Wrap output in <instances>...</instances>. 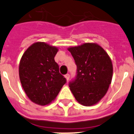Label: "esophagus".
Instances as JSON below:
<instances>
[{"instance_id": "1", "label": "esophagus", "mask_w": 134, "mask_h": 134, "mask_svg": "<svg viewBox=\"0 0 134 134\" xmlns=\"http://www.w3.org/2000/svg\"><path fill=\"white\" fill-rule=\"evenodd\" d=\"M65 78H66V80H67V81H68L69 80V77H70V76H69V74H67L65 75Z\"/></svg>"}]
</instances>
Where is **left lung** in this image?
<instances>
[{
    "mask_svg": "<svg viewBox=\"0 0 134 134\" xmlns=\"http://www.w3.org/2000/svg\"><path fill=\"white\" fill-rule=\"evenodd\" d=\"M67 50L77 65L76 80L69 83L71 91L81 105H95L105 96L112 82L113 66L110 57L95 43H84Z\"/></svg>",
    "mask_w": 134,
    "mask_h": 134,
    "instance_id": "left-lung-1",
    "label": "left lung"
}]
</instances>
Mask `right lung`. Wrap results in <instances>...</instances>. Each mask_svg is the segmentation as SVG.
<instances>
[{
    "mask_svg": "<svg viewBox=\"0 0 134 134\" xmlns=\"http://www.w3.org/2000/svg\"><path fill=\"white\" fill-rule=\"evenodd\" d=\"M58 51L56 46L37 41L27 48L20 59V82L29 99L37 105L50 104L66 83L54 60Z\"/></svg>",
    "mask_w": 134,
    "mask_h": 134,
    "instance_id": "obj_1",
    "label": "right lung"
}]
</instances>
